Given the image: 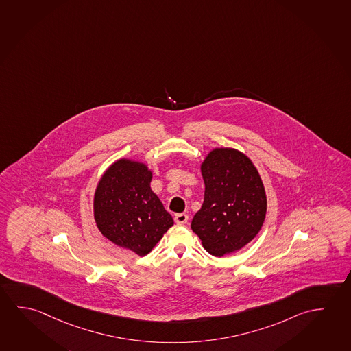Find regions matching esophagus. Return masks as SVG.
<instances>
[{"label": "esophagus", "mask_w": 351, "mask_h": 351, "mask_svg": "<svg viewBox=\"0 0 351 351\" xmlns=\"http://www.w3.org/2000/svg\"><path fill=\"white\" fill-rule=\"evenodd\" d=\"M188 215L186 213H178V215H176V217H174V222L177 223V224H186L188 223Z\"/></svg>", "instance_id": "34e87169"}]
</instances>
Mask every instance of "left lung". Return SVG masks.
<instances>
[{"instance_id":"8db88e82","label":"left lung","mask_w":351,"mask_h":351,"mask_svg":"<svg viewBox=\"0 0 351 351\" xmlns=\"http://www.w3.org/2000/svg\"><path fill=\"white\" fill-rule=\"evenodd\" d=\"M205 199L191 229L205 250L222 257L243 249L260 232L267 197L250 158L232 147H216L200 166Z\"/></svg>"}]
</instances>
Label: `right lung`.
<instances>
[{
	"mask_svg": "<svg viewBox=\"0 0 351 351\" xmlns=\"http://www.w3.org/2000/svg\"><path fill=\"white\" fill-rule=\"evenodd\" d=\"M144 162L119 158L101 176L94 195L95 223L119 247L145 256L174 224L152 190Z\"/></svg>",
	"mask_w": 351,
	"mask_h": 351,
	"instance_id": "1",
	"label": "right lung"
}]
</instances>
